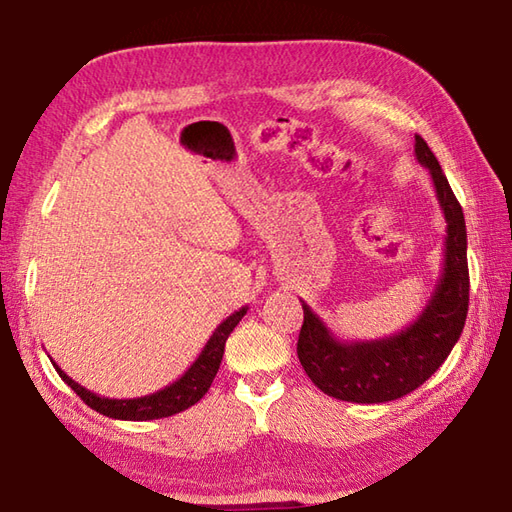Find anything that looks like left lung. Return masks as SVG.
<instances>
[{
	"label": "left lung",
	"mask_w": 512,
	"mask_h": 512,
	"mask_svg": "<svg viewBox=\"0 0 512 512\" xmlns=\"http://www.w3.org/2000/svg\"><path fill=\"white\" fill-rule=\"evenodd\" d=\"M415 160L429 169L447 223L443 271L422 314L384 339L341 341L300 300L305 320L298 336V359L320 391L336 400L379 404L409 395L443 366L465 327L470 302L465 216L436 155L420 135H415Z\"/></svg>",
	"instance_id": "8db88e82"
}]
</instances>
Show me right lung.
Wrapping results in <instances>:
<instances>
[{
    "mask_svg": "<svg viewBox=\"0 0 512 512\" xmlns=\"http://www.w3.org/2000/svg\"><path fill=\"white\" fill-rule=\"evenodd\" d=\"M246 311L248 307H241L239 311H235V314L225 318L223 323L214 329L210 341L205 343V348L201 350V354H198L196 361L183 372V375L173 381V384L144 397H131V400L101 397L97 393L88 391L85 386H81L79 381H74L72 377L65 375V370H60L54 361L51 363H54L60 379H63L65 384L90 406V409H94L101 415H108V418H115V420H133V422L169 418V415H176L180 411L189 409V406H194L207 393V388L212 386V381L216 377V370L221 366L225 341H228L232 329L239 325V320L246 316Z\"/></svg>",
    "mask_w": 512,
    "mask_h": 512,
    "instance_id": "right-lung-1",
    "label": "right lung"
}]
</instances>
